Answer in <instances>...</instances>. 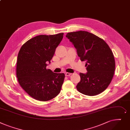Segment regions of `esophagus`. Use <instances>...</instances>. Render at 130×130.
I'll use <instances>...</instances> for the list:
<instances>
[{
  "instance_id": "obj_1",
  "label": "esophagus",
  "mask_w": 130,
  "mask_h": 130,
  "mask_svg": "<svg viewBox=\"0 0 130 130\" xmlns=\"http://www.w3.org/2000/svg\"><path fill=\"white\" fill-rule=\"evenodd\" d=\"M71 74H72V73H69V72H66V74H65L66 76H69V75H71Z\"/></svg>"
}]
</instances>
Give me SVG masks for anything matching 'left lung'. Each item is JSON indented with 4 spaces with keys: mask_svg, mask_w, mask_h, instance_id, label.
<instances>
[{
    "mask_svg": "<svg viewBox=\"0 0 130 130\" xmlns=\"http://www.w3.org/2000/svg\"><path fill=\"white\" fill-rule=\"evenodd\" d=\"M66 37L77 49L82 61H86L87 73H80L77 89L89 96L102 93L108 88L116 68L114 55L102 39L85 31L69 32Z\"/></svg>",
    "mask_w": 130,
    "mask_h": 130,
    "instance_id": "left-lung-1",
    "label": "left lung"
}]
</instances>
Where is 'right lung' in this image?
Segmentation results:
<instances>
[{"label": "right lung", "mask_w": 130, "mask_h": 130, "mask_svg": "<svg viewBox=\"0 0 130 130\" xmlns=\"http://www.w3.org/2000/svg\"><path fill=\"white\" fill-rule=\"evenodd\" d=\"M63 33L39 35L28 40L21 47L17 57L16 75L21 88L30 96L47 101L60 93L65 75L46 68L50 63Z\"/></svg>", "instance_id": "obj_1"}]
</instances>
